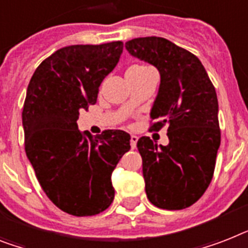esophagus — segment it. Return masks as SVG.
Returning <instances> with one entry per match:
<instances>
[{"label":"esophagus","instance_id":"1","mask_svg":"<svg viewBox=\"0 0 248 248\" xmlns=\"http://www.w3.org/2000/svg\"><path fill=\"white\" fill-rule=\"evenodd\" d=\"M138 140H139V138L136 136V135H131V148H132V149L136 148Z\"/></svg>","mask_w":248,"mask_h":248}]
</instances>
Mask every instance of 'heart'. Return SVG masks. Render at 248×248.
Returning a JSON list of instances; mask_svg holds the SVG:
<instances>
[{
	"label": "heart",
	"mask_w": 248,
	"mask_h": 248,
	"mask_svg": "<svg viewBox=\"0 0 248 248\" xmlns=\"http://www.w3.org/2000/svg\"><path fill=\"white\" fill-rule=\"evenodd\" d=\"M145 68L148 67H145V66H132V67H130L128 70H145Z\"/></svg>",
	"instance_id": "heart-1"
}]
</instances>
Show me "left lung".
<instances>
[{
    "label": "left lung",
    "instance_id": "left-lung-1",
    "mask_svg": "<svg viewBox=\"0 0 248 248\" xmlns=\"http://www.w3.org/2000/svg\"><path fill=\"white\" fill-rule=\"evenodd\" d=\"M124 47L160 74L150 131L168 126L170 144L139 139L149 201L156 208L181 210L195 204L209 187L220 145L218 98L200 60L160 37L135 38Z\"/></svg>",
    "mask_w": 248,
    "mask_h": 248
}]
</instances>
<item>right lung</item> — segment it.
Segmentation results:
<instances>
[{
  "label": "right lung",
  "instance_id": "1",
  "mask_svg": "<svg viewBox=\"0 0 248 248\" xmlns=\"http://www.w3.org/2000/svg\"><path fill=\"white\" fill-rule=\"evenodd\" d=\"M122 51L120 40L61 48L38 66L26 90V156L48 199L75 217L99 214L112 204V172L131 148L124 131L93 138L76 122L80 110L96 103L100 84Z\"/></svg>",
  "mask_w": 248,
  "mask_h": 248
}]
</instances>
